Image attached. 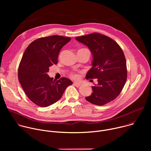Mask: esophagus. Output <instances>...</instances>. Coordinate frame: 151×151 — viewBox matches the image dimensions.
Listing matches in <instances>:
<instances>
[{
    "mask_svg": "<svg viewBox=\"0 0 151 151\" xmlns=\"http://www.w3.org/2000/svg\"><path fill=\"white\" fill-rule=\"evenodd\" d=\"M73 85L75 86H76V87H79V86L81 85V83L79 82H73Z\"/></svg>",
    "mask_w": 151,
    "mask_h": 151,
    "instance_id": "1",
    "label": "esophagus"
}]
</instances>
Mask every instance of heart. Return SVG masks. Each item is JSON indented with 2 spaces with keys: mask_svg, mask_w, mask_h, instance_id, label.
<instances>
[{
  "mask_svg": "<svg viewBox=\"0 0 151 151\" xmlns=\"http://www.w3.org/2000/svg\"><path fill=\"white\" fill-rule=\"evenodd\" d=\"M70 76H71L72 78L75 79H78L79 77V76L78 74H76V73H71V74H70Z\"/></svg>",
  "mask_w": 151,
  "mask_h": 151,
  "instance_id": "obj_1",
  "label": "heart"
}]
</instances>
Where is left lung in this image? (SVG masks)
<instances>
[{
  "label": "left lung",
  "mask_w": 151,
  "mask_h": 151,
  "mask_svg": "<svg viewBox=\"0 0 151 151\" xmlns=\"http://www.w3.org/2000/svg\"><path fill=\"white\" fill-rule=\"evenodd\" d=\"M76 40L87 46L93 57L92 68L86 78L97 79L98 82L92 87L91 95L85 99L99 106L111 102L121 92L127 77L126 60L121 48L111 37L99 33L77 37Z\"/></svg>",
  "instance_id": "left-lung-1"
}]
</instances>
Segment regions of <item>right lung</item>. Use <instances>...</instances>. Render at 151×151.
<instances>
[{
    "label": "right lung",
    "mask_w": 151,
    "mask_h": 151,
    "mask_svg": "<svg viewBox=\"0 0 151 151\" xmlns=\"http://www.w3.org/2000/svg\"><path fill=\"white\" fill-rule=\"evenodd\" d=\"M71 38L58 35L39 38L27 47L18 68V81L28 98L45 107L58 101L72 82L67 78L54 80L48 72L58 63L60 51Z\"/></svg>",
    "instance_id": "right-lung-1"
}]
</instances>
